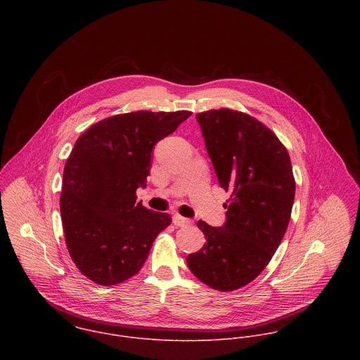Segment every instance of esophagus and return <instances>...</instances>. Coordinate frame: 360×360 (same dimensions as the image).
<instances>
[{
  "mask_svg": "<svg viewBox=\"0 0 360 360\" xmlns=\"http://www.w3.org/2000/svg\"><path fill=\"white\" fill-rule=\"evenodd\" d=\"M173 223L177 226V227H184V226H188L191 224V220L187 219V217H183L180 214H173Z\"/></svg>",
  "mask_w": 360,
  "mask_h": 360,
  "instance_id": "obj_1",
  "label": "esophagus"
}]
</instances>
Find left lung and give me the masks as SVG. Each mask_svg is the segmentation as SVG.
Segmentation results:
<instances>
[{
  "mask_svg": "<svg viewBox=\"0 0 360 360\" xmlns=\"http://www.w3.org/2000/svg\"><path fill=\"white\" fill-rule=\"evenodd\" d=\"M197 120L219 184L231 200L221 227L197 223L206 244L187 264L213 290L233 291L257 278L287 231L295 197L291 159L276 134L247 113L212 109Z\"/></svg>",
  "mask_w": 360,
  "mask_h": 360,
  "instance_id": "1",
  "label": "left lung"
}]
</instances>
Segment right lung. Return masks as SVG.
I'll list each match as a JSON object with an SVG mask.
<instances>
[{
	"mask_svg": "<svg viewBox=\"0 0 360 360\" xmlns=\"http://www.w3.org/2000/svg\"><path fill=\"white\" fill-rule=\"evenodd\" d=\"M190 115H116L77 139L63 169L60 216L68 251L91 281L115 285L133 277L170 224V214L136 202V191L147 186L155 144Z\"/></svg>",
	"mask_w": 360,
	"mask_h": 360,
	"instance_id": "right-lung-1",
	"label": "right lung"
}]
</instances>
